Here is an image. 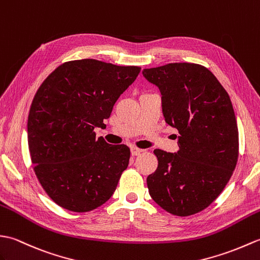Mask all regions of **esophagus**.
Segmentation results:
<instances>
[{
  "label": "esophagus",
  "instance_id": "obj_1",
  "mask_svg": "<svg viewBox=\"0 0 260 260\" xmlns=\"http://www.w3.org/2000/svg\"><path fill=\"white\" fill-rule=\"evenodd\" d=\"M130 151H131L132 155H139L143 151V150H141L139 148H136V147H131L130 148Z\"/></svg>",
  "mask_w": 260,
  "mask_h": 260
}]
</instances>
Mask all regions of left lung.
Listing matches in <instances>:
<instances>
[{
    "instance_id": "left-lung-1",
    "label": "left lung",
    "mask_w": 260,
    "mask_h": 260,
    "mask_svg": "<svg viewBox=\"0 0 260 260\" xmlns=\"http://www.w3.org/2000/svg\"><path fill=\"white\" fill-rule=\"evenodd\" d=\"M142 74L159 89L165 121L179 132L177 152L153 151L158 168L147 178L149 193L172 215H193L221 193L237 165L232 101L208 69L194 63H169Z\"/></svg>"
}]
</instances>
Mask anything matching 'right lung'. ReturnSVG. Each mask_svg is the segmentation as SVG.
<instances>
[{"instance_id":"obj_1","label":"right lung","mask_w":260,"mask_h":260,"mask_svg":"<svg viewBox=\"0 0 260 260\" xmlns=\"http://www.w3.org/2000/svg\"><path fill=\"white\" fill-rule=\"evenodd\" d=\"M139 67L93 59L57 67L37 91L27 118L34 171L55 204L74 212L93 210L111 198L126 169L130 149L95 139Z\"/></svg>"}]
</instances>
